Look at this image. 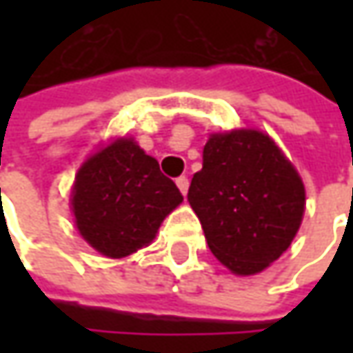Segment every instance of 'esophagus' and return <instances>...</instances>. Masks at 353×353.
Wrapping results in <instances>:
<instances>
[{
  "instance_id": "1",
  "label": "esophagus",
  "mask_w": 353,
  "mask_h": 353,
  "mask_svg": "<svg viewBox=\"0 0 353 353\" xmlns=\"http://www.w3.org/2000/svg\"><path fill=\"white\" fill-rule=\"evenodd\" d=\"M176 186H179V188H181V192H183L184 196H186V192H188V179H186V176H179V179H176Z\"/></svg>"
}]
</instances>
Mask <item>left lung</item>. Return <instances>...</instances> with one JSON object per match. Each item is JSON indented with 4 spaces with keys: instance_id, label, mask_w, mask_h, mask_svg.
<instances>
[{
    "instance_id": "obj_1",
    "label": "left lung",
    "mask_w": 353,
    "mask_h": 353,
    "mask_svg": "<svg viewBox=\"0 0 353 353\" xmlns=\"http://www.w3.org/2000/svg\"><path fill=\"white\" fill-rule=\"evenodd\" d=\"M188 202L212 253L237 275H253L291 245L305 214V186L269 135L214 133Z\"/></svg>"
}]
</instances>
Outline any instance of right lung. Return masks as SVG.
<instances>
[{"instance_id":"1","label":"right lung","mask_w":353,"mask_h":353,"mask_svg":"<svg viewBox=\"0 0 353 353\" xmlns=\"http://www.w3.org/2000/svg\"><path fill=\"white\" fill-rule=\"evenodd\" d=\"M181 202L176 184L131 139H119L90 157L72 190L82 237L116 259L151 243L165 216Z\"/></svg>"}]
</instances>
